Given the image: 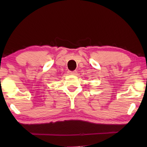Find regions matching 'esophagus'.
Instances as JSON below:
<instances>
[{"label": "esophagus", "instance_id": "34e87169", "mask_svg": "<svg viewBox=\"0 0 147 147\" xmlns=\"http://www.w3.org/2000/svg\"><path fill=\"white\" fill-rule=\"evenodd\" d=\"M76 71H69V73L70 74H72V75H75V74H76Z\"/></svg>", "mask_w": 147, "mask_h": 147}]
</instances>
